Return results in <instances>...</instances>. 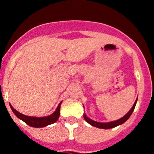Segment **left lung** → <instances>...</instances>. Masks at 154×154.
I'll return each instance as SVG.
<instances>
[{
	"label": "left lung",
	"instance_id": "1",
	"mask_svg": "<svg viewBox=\"0 0 154 154\" xmlns=\"http://www.w3.org/2000/svg\"><path fill=\"white\" fill-rule=\"evenodd\" d=\"M137 100L135 101L134 104H133V107L131 108V109L124 116H123L122 118H120L119 119H117V120H115V121H112V122H109V123H99V122H96V121H94L92 119H89L85 113L83 114V116H84V119L86 121L87 123H89L90 125H92V126H95V127H97L99 128V129H105V130H107V129H111V128H114L116 126H119V125L123 124V123H125L126 120H127L130 116H131V114L133 113V110L135 109L136 106V104H137Z\"/></svg>",
	"mask_w": 154,
	"mask_h": 154
}]
</instances>
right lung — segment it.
Returning <instances> with one entry per match:
<instances>
[{
	"label": "right lung",
	"instance_id": "add662e5",
	"mask_svg": "<svg viewBox=\"0 0 154 154\" xmlns=\"http://www.w3.org/2000/svg\"><path fill=\"white\" fill-rule=\"evenodd\" d=\"M61 104H62V102L58 104L56 110L52 114L48 116H44V117H35V116H25L24 114L21 113V112H19L15 109H14L11 104L10 106L14 113L15 114L16 116L20 119H21L22 121H24V123H27L28 126L35 128H41L45 127V126H48V125L52 124V123H55L58 120V117L60 116Z\"/></svg>",
	"mask_w": 154,
	"mask_h": 154
}]
</instances>
